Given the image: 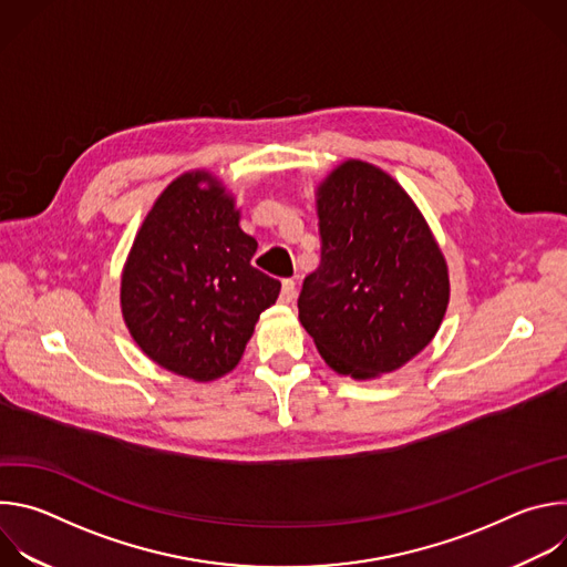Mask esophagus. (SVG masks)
Instances as JSON below:
<instances>
[{
	"instance_id": "1",
	"label": "esophagus",
	"mask_w": 567,
	"mask_h": 567,
	"mask_svg": "<svg viewBox=\"0 0 567 567\" xmlns=\"http://www.w3.org/2000/svg\"><path fill=\"white\" fill-rule=\"evenodd\" d=\"M296 298V282L291 278L282 280V291H280V300L282 302H293Z\"/></svg>"
}]
</instances>
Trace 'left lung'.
<instances>
[{"label":"left lung","instance_id":"obj_1","mask_svg":"<svg viewBox=\"0 0 567 567\" xmlns=\"http://www.w3.org/2000/svg\"><path fill=\"white\" fill-rule=\"evenodd\" d=\"M320 265L302 280L298 311L337 372L377 377L435 337L449 305L446 262L403 188L346 161L318 188Z\"/></svg>","mask_w":567,"mask_h":567}]
</instances>
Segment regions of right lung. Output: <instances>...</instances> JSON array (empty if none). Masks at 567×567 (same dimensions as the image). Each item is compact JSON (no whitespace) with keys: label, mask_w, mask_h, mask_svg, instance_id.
<instances>
[{"label":"right lung","mask_w":567,"mask_h":567,"mask_svg":"<svg viewBox=\"0 0 567 567\" xmlns=\"http://www.w3.org/2000/svg\"><path fill=\"white\" fill-rule=\"evenodd\" d=\"M208 183V189L200 184ZM256 237L206 173L173 182L147 213L123 269L130 334L158 365L195 381L230 372L280 280L251 265Z\"/></svg>","instance_id":"add662e5"}]
</instances>
